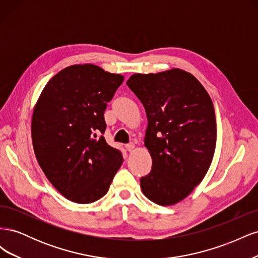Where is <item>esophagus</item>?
<instances>
[{"mask_svg": "<svg viewBox=\"0 0 258 258\" xmlns=\"http://www.w3.org/2000/svg\"><path fill=\"white\" fill-rule=\"evenodd\" d=\"M126 148H127V151L131 152V151L134 150V148H135V144H134V143H129V144H126Z\"/></svg>", "mask_w": 258, "mask_h": 258, "instance_id": "obj_1", "label": "esophagus"}]
</instances>
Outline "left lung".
<instances>
[{
	"label": "left lung",
	"mask_w": 258,
	"mask_h": 258,
	"mask_svg": "<svg viewBox=\"0 0 258 258\" xmlns=\"http://www.w3.org/2000/svg\"><path fill=\"white\" fill-rule=\"evenodd\" d=\"M127 85L142 102L148 121L144 144L153 163L140 179L141 189L155 204L174 205L202 181L212 162V100L196 77L178 69L134 74Z\"/></svg>",
	"instance_id": "obj_1"
}]
</instances>
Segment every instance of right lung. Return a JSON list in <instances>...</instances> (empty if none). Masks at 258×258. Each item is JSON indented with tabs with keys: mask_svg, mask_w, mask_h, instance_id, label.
<instances>
[{
	"mask_svg": "<svg viewBox=\"0 0 258 258\" xmlns=\"http://www.w3.org/2000/svg\"><path fill=\"white\" fill-rule=\"evenodd\" d=\"M123 76L93 64L62 70L45 86L32 117L38 165L62 196L91 204L107 192L122 163L103 137L104 111Z\"/></svg>",
	"mask_w": 258,
	"mask_h": 258,
	"instance_id": "obj_1",
	"label": "right lung"
}]
</instances>
